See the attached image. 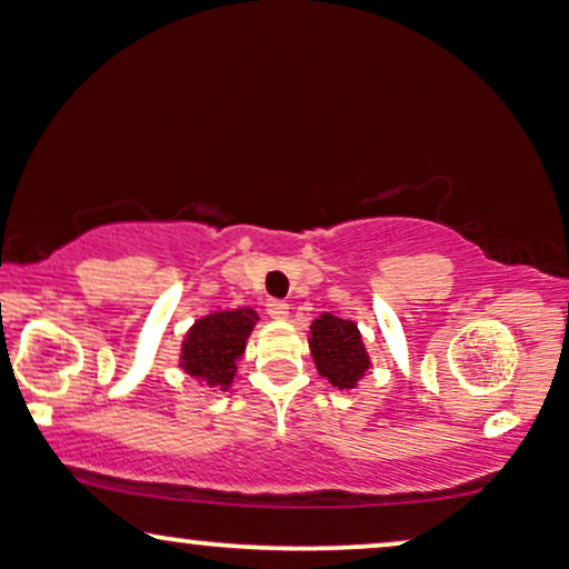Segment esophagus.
<instances>
[{"label": "esophagus", "mask_w": 569, "mask_h": 569, "mask_svg": "<svg viewBox=\"0 0 569 569\" xmlns=\"http://www.w3.org/2000/svg\"><path fill=\"white\" fill-rule=\"evenodd\" d=\"M267 313L271 316V319L284 321L287 316H290V306H287V302H282V300H269L267 302Z\"/></svg>", "instance_id": "34e87169"}]
</instances>
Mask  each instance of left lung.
Segmentation results:
<instances>
[{
	"mask_svg": "<svg viewBox=\"0 0 569 569\" xmlns=\"http://www.w3.org/2000/svg\"><path fill=\"white\" fill-rule=\"evenodd\" d=\"M308 348H311L316 371L335 389H356L371 368L363 337L356 321L339 319L335 313H321L308 327Z\"/></svg>",
	"mask_w": 569,
	"mask_h": 569,
	"instance_id": "left-lung-1",
	"label": "left lung"
}]
</instances>
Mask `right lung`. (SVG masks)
<instances>
[{"label": "right lung", "instance_id": "obj_1", "mask_svg": "<svg viewBox=\"0 0 569 569\" xmlns=\"http://www.w3.org/2000/svg\"><path fill=\"white\" fill-rule=\"evenodd\" d=\"M256 321L258 313L253 308L201 316L182 337L177 366L211 392H227L238 376V363Z\"/></svg>", "mask_w": 569, "mask_h": 569}]
</instances>
